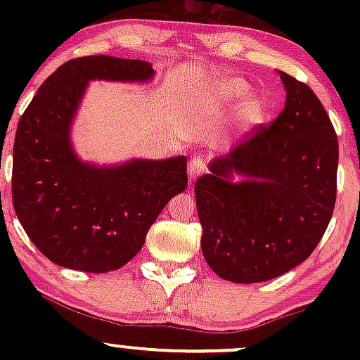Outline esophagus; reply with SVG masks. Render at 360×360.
<instances>
[{
    "mask_svg": "<svg viewBox=\"0 0 360 360\" xmlns=\"http://www.w3.org/2000/svg\"><path fill=\"white\" fill-rule=\"evenodd\" d=\"M208 169V160H206L205 155H193L191 160L188 164V176L189 179H194V177L201 176Z\"/></svg>",
    "mask_w": 360,
    "mask_h": 360,
    "instance_id": "34e87169",
    "label": "esophagus"
}]
</instances>
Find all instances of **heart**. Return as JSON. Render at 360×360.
Returning <instances> with one entry per match:
<instances>
[{
    "instance_id": "obj_1",
    "label": "heart",
    "mask_w": 360,
    "mask_h": 360,
    "mask_svg": "<svg viewBox=\"0 0 360 360\" xmlns=\"http://www.w3.org/2000/svg\"><path fill=\"white\" fill-rule=\"evenodd\" d=\"M249 86L247 82L240 79H221L214 84L212 91V98L214 103H220V105H230V103L237 101L238 98L245 96ZM264 117V101L257 96H249L245 98V101L242 103L240 110H238V118L243 125H254L262 120Z\"/></svg>"
}]
</instances>
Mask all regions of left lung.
Wrapping results in <instances>:
<instances>
[{"label": "left lung", "mask_w": 360, "mask_h": 360, "mask_svg": "<svg viewBox=\"0 0 360 360\" xmlns=\"http://www.w3.org/2000/svg\"><path fill=\"white\" fill-rule=\"evenodd\" d=\"M286 105L194 184L201 250L218 276L262 283L307 260L323 237L337 200L338 140L308 84L279 72ZM233 172L246 177L231 181Z\"/></svg>", "instance_id": "1"}]
</instances>
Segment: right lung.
<instances>
[{
  "label": "right lung",
  "instance_id": "add662e5",
  "mask_svg": "<svg viewBox=\"0 0 360 360\" xmlns=\"http://www.w3.org/2000/svg\"><path fill=\"white\" fill-rule=\"evenodd\" d=\"M150 62L86 56L40 86L16 127L11 194L16 217L47 259L69 269L110 272L146 243L167 201L188 186V159L94 167L74 155L69 130L88 81H147Z\"/></svg>",
  "mask_w": 360,
  "mask_h": 360
}]
</instances>
